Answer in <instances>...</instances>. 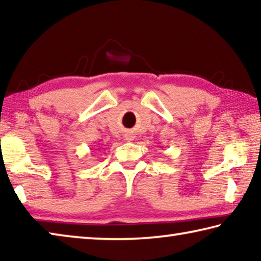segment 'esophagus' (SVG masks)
<instances>
[{
  "instance_id": "1",
  "label": "esophagus",
  "mask_w": 261,
  "mask_h": 261,
  "mask_svg": "<svg viewBox=\"0 0 261 261\" xmlns=\"http://www.w3.org/2000/svg\"><path fill=\"white\" fill-rule=\"evenodd\" d=\"M126 139H127V140H132V139H130V138H126Z\"/></svg>"
}]
</instances>
